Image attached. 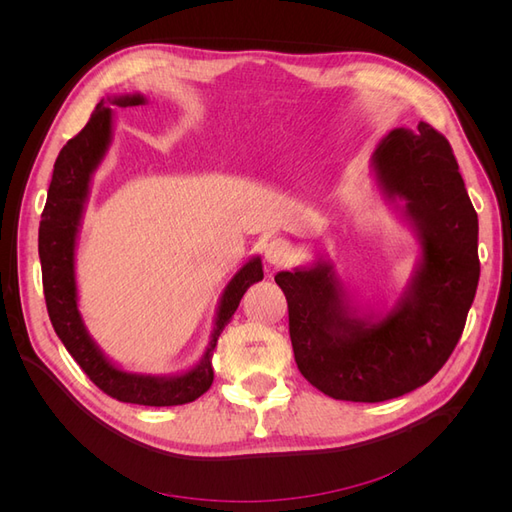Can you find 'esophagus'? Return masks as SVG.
<instances>
[{"mask_svg": "<svg viewBox=\"0 0 512 512\" xmlns=\"http://www.w3.org/2000/svg\"><path fill=\"white\" fill-rule=\"evenodd\" d=\"M292 256V245L286 239H271L265 245V258L269 265L273 267H282L290 260Z\"/></svg>", "mask_w": 512, "mask_h": 512, "instance_id": "esophagus-1", "label": "esophagus"}]
</instances>
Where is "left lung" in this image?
Returning a JSON list of instances; mask_svg holds the SVG:
<instances>
[{
  "label": "left lung",
  "instance_id": "1",
  "mask_svg": "<svg viewBox=\"0 0 512 512\" xmlns=\"http://www.w3.org/2000/svg\"><path fill=\"white\" fill-rule=\"evenodd\" d=\"M371 175L421 243L391 312L356 305L331 260L275 275L303 378L333 399L365 404L406 395L438 374L466 327L480 275L478 218L440 132L425 121L418 132H389L371 156Z\"/></svg>",
  "mask_w": 512,
  "mask_h": 512
}]
</instances>
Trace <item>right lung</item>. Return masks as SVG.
<instances>
[{
    "instance_id": "1",
    "label": "right lung",
    "mask_w": 512,
    "mask_h": 512,
    "mask_svg": "<svg viewBox=\"0 0 512 512\" xmlns=\"http://www.w3.org/2000/svg\"><path fill=\"white\" fill-rule=\"evenodd\" d=\"M145 102L147 98L141 94L102 98L87 126L59 151L38 230V254L46 309H49L57 337L72 354V359L106 395L126 401V404L160 408L190 404L209 391L213 382L211 359L215 346H218V337L230 318L235 316L245 290L260 282L265 273H262L260 256H252L232 275L220 297L205 354L194 367L181 371V374H132V371L115 365L91 339L79 312V292H76V239H79L83 211L89 198L91 177L104 160L113 138V107L110 104L126 108Z\"/></svg>"
}]
</instances>
